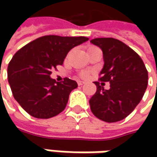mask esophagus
<instances>
[{"label": "esophagus", "mask_w": 157, "mask_h": 157, "mask_svg": "<svg viewBox=\"0 0 157 157\" xmlns=\"http://www.w3.org/2000/svg\"><path fill=\"white\" fill-rule=\"evenodd\" d=\"M85 84V81H81V80H78V86H82V85H84Z\"/></svg>", "instance_id": "34e87169"}]
</instances>
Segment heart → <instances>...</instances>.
<instances>
[{"instance_id": "obj_1", "label": "heart", "mask_w": 157, "mask_h": 157, "mask_svg": "<svg viewBox=\"0 0 157 157\" xmlns=\"http://www.w3.org/2000/svg\"><path fill=\"white\" fill-rule=\"evenodd\" d=\"M80 76H81L82 78H86L88 76V72H86V71H82L81 73H80Z\"/></svg>"}]
</instances>
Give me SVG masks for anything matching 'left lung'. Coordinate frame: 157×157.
I'll return each instance as SVG.
<instances>
[{"mask_svg":"<svg viewBox=\"0 0 157 157\" xmlns=\"http://www.w3.org/2000/svg\"><path fill=\"white\" fill-rule=\"evenodd\" d=\"M91 43L102 50L104 58L99 82H94L97 91L89 100L91 111L105 122L120 121L142 99L148 86V71L140 56L120 40L104 37ZM100 81L109 82L110 88L105 90Z\"/></svg>","mask_w":157,"mask_h":157,"instance_id":"obj_1","label":"left lung"}]
</instances>
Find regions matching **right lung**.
<instances>
[{
    "mask_svg": "<svg viewBox=\"0 0 157 157\" xmlns=\"http://www.w3.org/2000/svg\"><path fill=\"white\" fill-rule=\"evenodd\" d=\"M86 36H44L23 46L8 66V79L15 100L29 114L49 119L65 108L77 82L64 78L56 82L52 71L62 65L67 53L86 42Z\"/></svg>",
    "mask_w": 157,
    "mask_h": 157,
    "instance_id": "add662e5",
    "label": "right lung"
}]
</instances>
